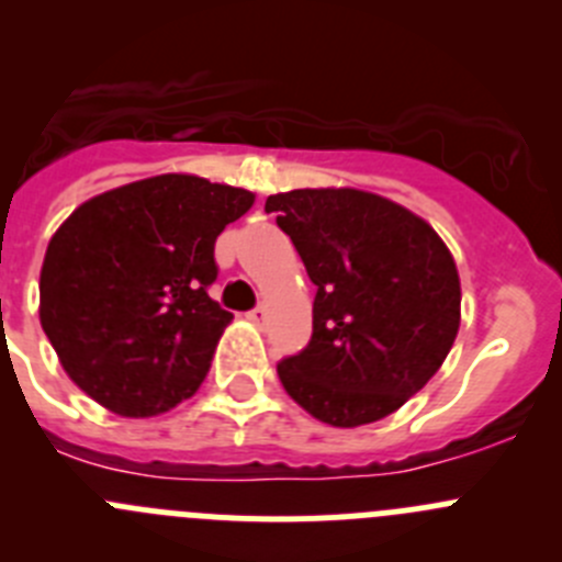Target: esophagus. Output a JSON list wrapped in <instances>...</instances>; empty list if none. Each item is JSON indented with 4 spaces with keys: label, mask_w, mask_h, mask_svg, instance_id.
<instances>
[{
    "label": "esophagus",
    "mask_w": 562,
    "mask_h": 562,
    "mask_svg": "<svg viewBox=\"0 0 562 562\" xmlns=\"http://www.w3.org/2000/svg\"><path fill=\"white\" fill-rule=\"evenodd\" d=\"M266 316H269V313H266L263 305H257L255 311H249V322H255V324H263Z\"/></svg>",
    "instance_id": "esophagus-1"
}]
</instances>
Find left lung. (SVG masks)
Returning <instances> with one entry per match:
<instances>
[{
  "mask_svg": "<svg viewBox=\"0 0 562 562\" xmlns=\"http://www.w3.org/2000/svg\"><path fill=\"white\" fill-rule=\"evenodd\" d=\"M316 285L311 344L280 360L296 405L333 427L400 411L458 338L460 277L447 244L402 204L355 188L266 199Z\"/></svg>",
  "mask_w": 562,
  "mask_h": 562,
  "instance_id": "left-lung-1",
  "label": "left lung"
}]
</instances>
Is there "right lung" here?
Here are the masks:
<instances>
[{
  "label": "right lung",
  "instance_id": "1",
  "mask_svg": "<svg viewBox=\"0 0 562 562\" xmlns=\"http://www.w3.org/2000/svg\"><path fill=\"white\" fill-rule=\"evenodd\" d=\"M244 188L160 175L88 199L52 235L41 327L63 369L127 418L191 400L233 313L213 302V249L251 207Z\"/></svg>",
  "mask_w": 562,
  "mask_h": 562
}]
</instances>
